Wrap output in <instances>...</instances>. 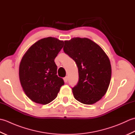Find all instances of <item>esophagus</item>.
I'll return each mask as SVG.
<instances>
[{
  "instance_id": "esophagus-1",
  "label": "esophagus",
  "mask_w": 135,
  "mask_h": 135,
  "mask_svg": "<svg viewBox=\"0 0 135 135\" xmlns=\"http://www.w3.org/2000/svg\"><path fill=\"white\" fill-rule=\"evenodd\" d=\"M64 81L65 82H67L68 81V76H65V78H64Z\"/></svg>"
}]
</instances>
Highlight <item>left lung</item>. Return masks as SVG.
<instances>
[{
    "instance_id": "left-lung-1",
    "label": "left lung",
    "mask_w": 135,
    "mask_h": 135,
    "mask_svg": "<svg viewBox=\"0 0 135 135\" xmlns=\"http://www.w3.org/2000/svg\"><path fill=\"white\" fill-rule=\"evenodd\" d=\"M64 51L75 61L79 80L72 88L74 97L85 104H93L104 96L110 85L111 66L108 57L91 40L74 38L65 41Z\"/></svg>"
}]
</instances>
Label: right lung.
I'll list each match as a JSON object with an SVG mask.
<instances>
[{
  "label": "right lung",
  "mask_w": 135,
  "mask_h": 135,
  "mask_svg": "<svg viewBox=\"0 0 135 135\" xmlns=\"http://www.w3.org/2000/svg\"><path fill=\"white\" fill-rule=\"evenodd\" d=\"M53 37L39 40L28 49L21 60L19 78L24 93L32 102L47 104L56 98L64 84L57 75L54 59L64 46Z\"/></svg>",
  "instance_id": "1"
}]
</instances>
